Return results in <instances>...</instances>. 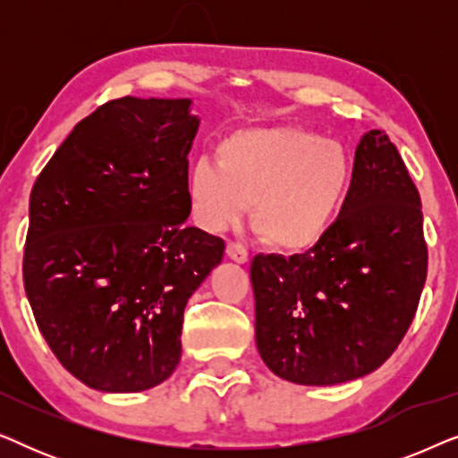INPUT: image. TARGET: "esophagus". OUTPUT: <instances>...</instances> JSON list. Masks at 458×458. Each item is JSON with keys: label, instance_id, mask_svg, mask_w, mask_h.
I'll return each instance as SVG.
<instances>
[{"label": "esophagus", "instance_id": "1", "mask_svg": "<svg viewBox=\"0 0 458 458\" xmlns=\"http://www.w3.org/2000/svg\"><path fill=\"white\" fill-rule=\"evenodd\" d=\"M225 252H227V256H229L231 260L240 262V265H243V262H248V252H246V248L242 246V243L229 242L227 248H225Z\"/></svg>", "mask_w": 458, "mask_h": 458}]
</instances>
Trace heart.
I'll list each match as a JSON object with an SVG mask.
<instances>
[{
    "label": "heart",
    "instance_id": "1",
    "mask_svg": "<svg viewBox=\"0 0 458 458\" xmlns=\"http://www.w3.org/2000/svg\"><path fill=\"white\" fill-rule=\"evenodd\" d=\"M352 179L348 152L302 127H250L218 141L216 162L198 160L187 198L204 229H227L246 215L275 252L315 248L340 212Z\"/></svg>",
    "mask_w": 458,
    "mask_h": 458
}]
</instances>
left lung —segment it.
<instances>
[{
    "instance_id": "1",
    "label": "left lung",
    "mask_w": 458,
    "mask_h": 458,
    "mask_svg": "<svg viewBox=\"0 0 458 458\" xmlns=\"http://www.w3.org/2000/svg\"><path fill=\"white\" fill-rule=\"evenodd\" d=\"M428 277L421 198L384 131L360 137L340 216L304 254L254 256L256 346L300 386L359 379L390 359Z\"/></svg>"
}]
</instances>
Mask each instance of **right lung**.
I'll use <instances>...</instances> for the list:
<instances>
[{"label": "right lung", "mask_w": 458, "mask_h": 458, "mask_svg": "<svg viewBox=\"0 0 458 458\" xmlns=\"http://www.w3.org/2000/svg\"><path fill=\"white\" fill-rule=\"evenodd\" d=\"M191 99L121 98L83 118L37 177L24 290L55 359L99 392L177 369L187 300L225 242L187 227Z\"/></svg>", "instance_id": "obj_1"}]
</instances>
